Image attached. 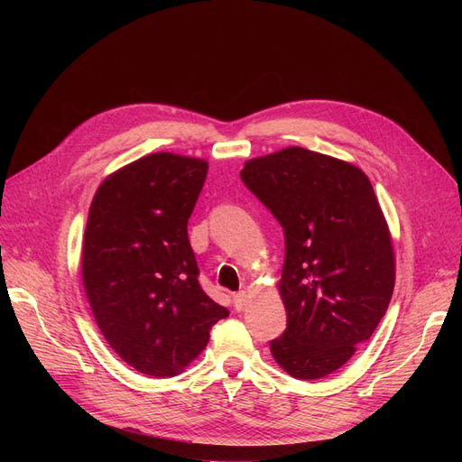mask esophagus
<instances>
[{"instance_id":"34e87169","label":"esophagus","mask_w":462,"mask_h":462,"mask_svg":"<svg viewBox=\"0 0 462 462\" xmlns=\"http://www.w3.org/2000/svg\"><path fill=\"white\" fill-rule=\"evenodd\" d=\"M247 294L244 292V290H241V292H237V294H234L232 296V303H234V309L236 310H244L245 307H247Z\"/></svg>"}]
</instances>
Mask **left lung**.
<instances>
[{
	"label": "left lung",
	"mask_w": 462,
	"mask_h": 462,
	"mask_svg": "<svg viewBox=\"0 0 462 462\" xmlns=\"http://www.w3.org/2000/svg\"><path fill=\"white\" fill-rule=\"evenodd\" d=\"M241 181L284 232L286 329L270 343L298 380L343 367L371 338L395 286L392 236L369 178L303 148L245 162Z\"/></svg>",
	"instance_id": "obj_1"
}]
</instances>
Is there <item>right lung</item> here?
<instances>
[{
	"mask_svg": "<svg viewBox=\"0 0 462 462\" xmlns=\"http://www.w3.org/2000/svg\"><path fill=\"white\" fill-rule=\"evenodd\" d=\"M206 174L202 159L152 153L108 176L89 208L86 296L110 348L142 374L181 373L230 314L202 290L187 236Z\"/></svg>",
	"mask_w": 462,
	"mask_h": 462,
	"instance_id": "obj_1",
	"label": "right lung"
}]
</instances>
